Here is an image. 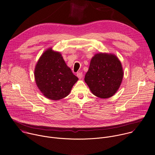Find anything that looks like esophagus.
<instances>
[{"label": "esophagus", "instance_id": "esophagus-1", "mask_svg": "<svg viewBox=\"0 0 155 155\" xmlns=\"http://www.w3.org/2000/svg\"><path fill=\"white\" fill-rule=\"evenodd\" d=\"M77 77L79 78V79H81L82 77H83V74L82 72H78L77 74Z\"/></svg>", "mask_w": 155, "mask_h": 155}]
</instances>
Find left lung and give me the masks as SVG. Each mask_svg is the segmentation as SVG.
Segmentation results:
<instances>
[{
	"label": "left lung",
	"instance_id": "1",
	"mask_svg": "<svg viewBox=\"0 0 155 155\" xmlns=\"http://www.w3.org/2000/svg\"><path fill=\"white\" fill-rule=\"evenodd\" d=\"M123 77L122 66L118 58L113 54L100 53L92 58L84 81L94 95L107 98L117 91Z\"/></svg>",
	"mask_w": 155,
	"mask_h": 155
}]
</instances>
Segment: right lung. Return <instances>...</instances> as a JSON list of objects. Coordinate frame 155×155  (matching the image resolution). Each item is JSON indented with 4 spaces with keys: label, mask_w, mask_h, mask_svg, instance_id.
Instances as JSON below:
<instances>
[{
    "label": "right lung",
    "mask_w": 155,
    "mask_h": 155,
    "mask_svg": "<svg viewBox=\"0 0 155 155\" xmlns=\"http://www.w3.org/2000/svg\"><path fill=\"white\" fill-rule=\"evenodd\" d=\"M34 75L42 94L54 100L68 96L78 80L66 65L61 54L51 48L45 50L38 60Z\"/></svg>",
    "instance_id": "add662e5"
}]
</instances>
